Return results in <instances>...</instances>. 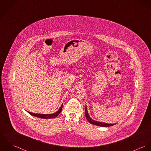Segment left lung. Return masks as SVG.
<instances>
[{"mask_svg": "<svg viewBox=\"0 0 151 151\" xmlns=\"http://www.w3.org/2000/svg\"><path fill=\"white\" fill-rule=\"evenodd\" d=\"M85 114H86V117L87 120L88 121V122L92 124L93 125H96L98 126H101V127H110V126H112L116 124H106L105 123H101V122H99L97 121H95L93 120H92L89 116L88 111H87V108L86 106V110H85Z\"/></svg>", "mask_w": 151, "mask_h": 151, "instance_id": "8db88e82", "label": "left lung"}]
</instances>
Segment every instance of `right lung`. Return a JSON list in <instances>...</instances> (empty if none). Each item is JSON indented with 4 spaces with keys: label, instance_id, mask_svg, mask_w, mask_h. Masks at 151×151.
<instances>
[{
    "label": "right lung",
    "instance_id": "right-lung-1",
    "mask_svg": "<svg viewBox=\"0 0 151 151\" xmlns=\"http://www.w3.org/2000/svg\"><path fill=\"white\" fill-rule=\"evenodd\" d=\"M62 108H63V105L61 106L60 108L59 109V110L58 111H56V113H53V114H37V113H31V112H28L31 115H32L34 116L39 117V118H42V119H53L55 118L56 117H57L60 113L61 112L62 110Z\"/></svg>",
    "mask_w": 151,
    "mask_h": 151
}]
</instances>
